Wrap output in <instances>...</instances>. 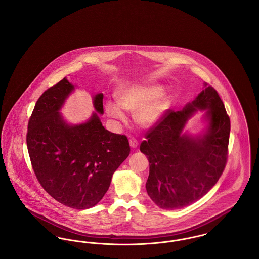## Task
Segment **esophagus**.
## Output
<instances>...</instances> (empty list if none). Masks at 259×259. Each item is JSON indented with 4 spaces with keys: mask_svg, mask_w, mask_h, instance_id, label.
<instances>
[{
    "mask_svg": "<svg viewBox=\"0 0 259 259\" xmlns=\"http://www.w3.org/2000/svg\"><path fill=\"white\" fill-rule=\"evenodd\" d=\"M129 144H130V147L131 148H136L138 147V145H139V143H138V141L134 139V138H131L130 140H129Z\"/></svg>",
    "mask_w": 259,
    "mask_h": 259,
    "instance_id": "obj_1",
    "label": "esophagus"
}]
</instances>
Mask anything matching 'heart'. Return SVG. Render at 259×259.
Wrapping results in <instances>:
<instances>
[{
  "instance_id": "heart-1",
  "label": "heart",
  "mask_w": 259,
  "mask_h": 259,
  "mask_svg": "<svg viewBox=\"0 0 259 259\" xmlns=\"http://www.w3.org/2000/svg\"><path fill=\"white\" fill-rule=\"evenodd\" d=\"M163 88L159 85H131L117 92V102L108 101V115L118 121H125L127 115L123 110L136 111V119L143 126L157 123L168 108L167 99L162 96Z\"/></svg>"
}]
</instances>
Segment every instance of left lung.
<instances>
[{
	"label": "left lung",
	"instance_id": "left-lung-1",
	"mask_svg": "<svg viewBox=\"0 0 259 259\" xmlns=\"http://www.w3.org/2000/svg\"><path fill=\"white\" fill-rule=\"evenodd\" d=\"M206 87L183 111H168L146 134L140 149L149 162L146 188L161 209H182L206 195L215 185L228 157L230 118L213 87ZM206 110L205 133H182L188 118Z\"/></svg>",
	"mask_w": 259,
	"mask_h": 259
}]
</instances>
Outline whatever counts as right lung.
Instances as JSON below:
<instances>
[{
    "label": "right lung",
    "instance_id": "obj_1",
    "mask_svg": "<svg viewBox=\"0 0 259 259\" xmlns=\"http://www.w3.org/2000/svg\"><path fill=\"white\" fill-rule=\"evenodd\" d=\"M74 90L64 77L41 94L28 122L26 142L42 188L63 205L84 209L104 197L130 146L126 136L105 129L97 112L84 123H67L59 111ZM103 98V93L93 97L100 114L104 113Z\"/></svg>",
    "mask_w": 259,
    "mask_h": 259
}]
</instances>
